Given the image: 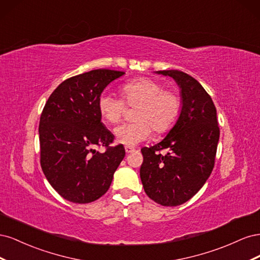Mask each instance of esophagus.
<instances>
[{
	"mask_svg": "<svg viewBox=\"0 0 260 260\" xmlns=\"http://www.w3.org/2000/svg\"><path fill=\"white\" fill-rule=\"evenodd\" d=\"M124 149H125V153H131V152H133V151H135V148H133L132 146H124Z\"/></svg>",
	"mask_w": 260,
	"mask_h": 260,
	"instance_id": "1",
	"label": "esophagus"
}]
</instances>
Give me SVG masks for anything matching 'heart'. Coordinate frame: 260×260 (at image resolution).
Here are the masks:
<instances>
[{"instance_id": "heart-1", "label": "heart", "mask_w": 260, "mask_h": 260, "mask_svg": "<svg viewBox=\"0 0 260 260\" xmlns=\"http://www.w3.org/2000/svg\"><path fill=\"white\" fill-rule=\"evenodd\" d=\"M121 95L128 106H138L135 112L137 121L122 123L114 129L118 142L128 146L147 140L152 129L156 133L170 130L182 108V100L177 91L165 90L160 82L151 78H140L124 83ZM123 100L112 93H102L98 100L101 117L108 123H117L125 112Z\"/></svg>"}]
</instances>
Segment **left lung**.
<instances>
[{
    "instance_id": "1",
    "label": "left lung",
    "mask_w": 260,
    "mask_h": 260,
    "mask_svg": "<svg viewBox=\"0 0 260 260\" xmlns=\"http://www.w3.org/2000/svg\"><path fill=\"white\" fill-rule=\"evenodd\" d=\"M181 90L182 108L161 142L141 149L140 177L147 196L162 206H178L198 193L215 165L220 131L209 94L193 77L180 70H159ZM167 149L162 155L160 151Z\"/></svg>"
}]
</instances>
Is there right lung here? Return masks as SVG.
<instances>
[{"instance_id": "obj_1", "label": "right lung", "mask_w": 260, "mask_h": 260, "mask_svg": "<svg viewBox=\"0 0 260 260\" xmlns=\"http://www.w3.org/2000/svg\"><path fill=\"white\" fill-rule=\"evenodd\" d=\"M123 72L94 69L62 81L51 94L39 123L40 162L50 184L65 200L86 204L111 186L125 155L122 144L104 127L99 96ZM105 146L101 153L94 146Z\"/></svg>"}]
</instances>
